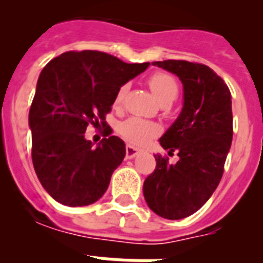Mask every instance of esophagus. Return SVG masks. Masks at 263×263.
I'll use <instances>...</instances> for the list:
<instances>
[{
	"instance_id": "obj_1",
	"label": "esophagus",
	"mask_w": 263,
	"mask_h": 263,
	"mask_svg": "<svg viewBox=\"0 0 263 263\" xmlns=\"http://www.w3.org/2000/svg\"><path fill=\"white\" fill-rule=\"evenodd\" d=\"M139 153V150L137 147L132 145H126V159H132V158L136 157Z\"/></svg>"
}]
</instances>
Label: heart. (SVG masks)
<instances>
[{"label":"heart","mask_w":263,"mask_h":263,"mask_svg":"<svg viewBox=\"0 0 263 263\" xmlns=\"http://www.w3.org/2000/svg\"><path fill=\"white\" fill-rule=\"evenodd\" d=\"M147 84L154 93V96L162 104L173 103L179 95V83L173 75L167 72H155L147 79ZM127 90V85L124 84L118 88L115 96V105L120 106L124 101L125 93ZM121 137L132 145L142 146L148 139L157 136L160 132L159 125L153 121L142 120L138 117L127 118L118 127Z\"/></svg>","instance_id":"b5f03b06"}]
</instances>
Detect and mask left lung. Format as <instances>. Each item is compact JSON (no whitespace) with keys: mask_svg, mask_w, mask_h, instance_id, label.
I'll return each mask as SVG.
<instances>
[{"mask_svg":"<svg viewBox=\"0 0 263 263\" xmlns=\"http://www.w3.org/2000/svg\"><path fill=\"white\" fill-rule=\"evenodd\" d=\"M179 76L184 105L178 120L159 139L171 155H154L157 166L143 183L150 210L160 217L179 220L199 211L212 196L224 174L233 138L231 90L213 69L187 60L153 62Z\"/></svg>","mask_w":263,"mask_h":263,"instance_id":"1","label":"left lung"}]
</instances>
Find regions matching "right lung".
<instances>
[{
  "mask_svg": "<svg viewBox=\"0 0 263 263\" xmlns=\"http://www.w3.org/2000/svg\"><path fill=\"white\" fill-rule=\"evenodd\" d=\"M148 64L83 50L67 51L42 69L29 113L31 158L39 182L58 203L89 205L105 194L125 143L106 130L108 138L95 148L84 133L89 125L106 126L118 88Z\"/></svg>",
  "mask_w": 263,
  "mask_h": 263,
  "instance_id": "1",
  "label": "right lung"
}]
</instances>
